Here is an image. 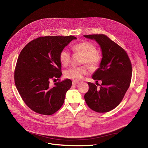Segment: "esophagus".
Instances as JSON below:
<instances>
[{
	"label": "esophagus",
	"mask_w": 148,
	"mask_h": 148,
	"mask_svg": "<svg viewBox=\"0 0 148 148\" xmlns=\"http://www.w3.org/2000/svg\"><path fill=\"white\" fill-rule=\"evenodd\" d=\"M79 83V82H77V81H73V85H76Z\"/></svg>",
	"instance_id": "1"
}]
</instances>
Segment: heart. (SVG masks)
Listing matches in <instances>:
<instances>
[{"label":"heart","instance_id":"obj_1","mask_svg":"<svg viewBox=\"0 0 148 148\" xmlns=\"http://www.w3.org/2000/svg\"><path fill=\"white\" fill-rule=\"evenodd\" d=\"M72 50L75 54H80L83 56L81 64H86L92 71L97 69L102 61V56L97 51L96 46L88 41H81L72 47ZM59 58L60 64L66 66L71 62V57L69 51L66 49L61 50ZM87 74V69L84 66H73L64 71L65 78L74 81L80 80L84 75Z\"/></svg>","mask_w":148,"mask_h":148}]
</instances>
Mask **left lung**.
Returning <instances> with one entry per match:
<instances>
[{"label": "left lung", "instance_id": "1", "mask_svg": "<svg viewBox=\"0 0 148 148\" xmlns=\"http://www.w3.org/2000/svg\"><path fill=\"white\" fill-rule=\"evenodd\" d=\"M95 40L102 50L103 58L100 67L92 76L101 80L97 85L88 82L89 90L84 94L88 107L96 112L106 113L117 107L129 88L132 75V65L128 54L118 44L104 34L84 35Z\"/></svg>", "mask_w": 148, "mask_h": 148}]
</instances>
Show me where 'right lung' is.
I'll return each mask as SVG.
<instances>
[{"label": "right lung", "instance_id": "add662e5", "mask_svg": "<svg viewBox=\"0 0 148 148\" xmlns=\"http://www.w3.org/2000/svg\"><path fill=\"white\" fill-rule=\"evenodd\" d=\"M74 36L38 37L25 45L17 59L14 82L25 103L34 112L51 115L63 105L67 90L71 87L70 79L59 80L51 87V80L62 75L59 55Z\"/></svg>", "mask_w": 148, "mask_h": 148}]
</instances>
